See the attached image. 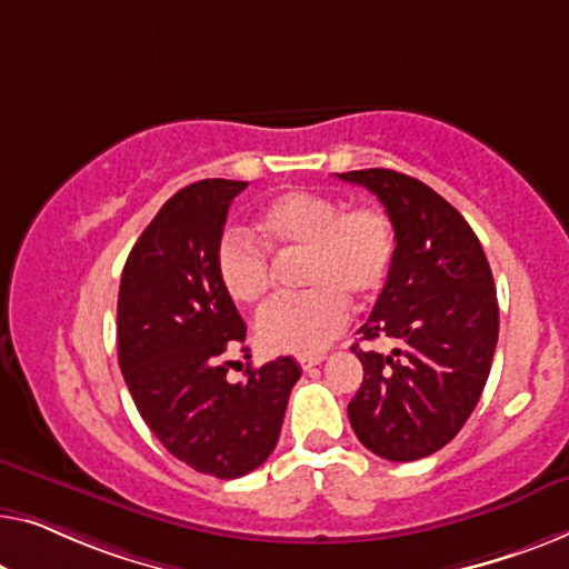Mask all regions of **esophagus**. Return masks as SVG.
I'll return each instance as SVG.
<instances>
[{"instance_id":"1","label":"esophagus","mask_w":569,"mask_h":569,"mask_svg":"<svg viewBox=\"0 0 569 569\" xmlns=\"http://www.w3.org/2000/svg\"><path fill=\"white\" fill-rule=\"evenodd\" d=\"M296 361H299V366L301 368H311V366H319L325 361V356L322 353H311V356H299L296 358Z\"/></svg>"}]
</instances>
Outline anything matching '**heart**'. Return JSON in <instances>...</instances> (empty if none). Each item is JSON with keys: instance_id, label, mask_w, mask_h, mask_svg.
Segmentation results:
<instances>
[{"instance_id": "obj_1", "label": "heart", "mask_w": 569, "mask_h": 569, "mask_svg": "<svg viewBox=\"0 0 569 569\" xmlns=\"http://www.w3.org/2000/svg\"><path fill=\"white\" fill-rule=\"evenodd\" d=\"M254 231L270 252L301 254V286L309 288L260 311L254 335L268 353L322 350L348 325V299L376 301L395 270L397 231L379 206L342 208L335 196L288 190L262 208ZM261 248L237 231L216 242V278L239 307L260 303L273 283V266Z\"/></svg>"}]
</instances>
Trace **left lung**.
Listing matches in <instances>:
<instances>
[{
  "label": "left lung",
  "instance_id": "obj_1",
  "mask_svg": "<svg viewBox=\"0 0 569 569\" xmlns=\"http://www.w3.org/2000/svg\"><path fill=\"white\" fill-rule=\"evenodd\" d=\"M338 178L371 190L397 231L395 270L358 330L397 348L353 346L363 383L350 426L381 459H426L453 441L490 376L500 327L490 262L467 219L426 182L381 167Z\"/></svg>",
  "mask_w": 569,
  "mask_h": 569
}]
</instances>
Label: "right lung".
<instances>
[{
	"instance_id": "1",
	"label": "right lung",
	"mask_w": 569,
	"mask_h": 569,
	"mask_svg": "<svg viewBox=\"0 0 569 569\" xmlns=\"http://www.w3.org/2000/svg\"><path fill=\"white\" fill-rule=\"evenodd\" d=\"M239 180H198L167 201L128 254L118 291V363L143 422L174 459L237 479L273 453L301 368L281 356L227 379L244 319L216 278L213 250Z\"/></svg>"
}]
</instances>
